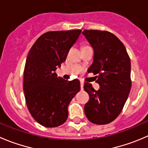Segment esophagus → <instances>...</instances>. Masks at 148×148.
Wrapping results in <instances>:
<instances>
[{
	"instance_id": "obj_1",
	"label": "esophagus",
	"mask_w": 148,
	"mask_h": 148,
	"mask_svg": "<svg viewBox=\"0 0 148 148\" xmlns=\"http://www.w3.org/2000/svg\"><path fill=\"white\" fill-rule=\"evenodd\" d=\"M80 87H81V90H83V87H84V82L82 81L80 82Z\"/></svg>"
}]
</instances>
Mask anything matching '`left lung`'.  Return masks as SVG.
I'll return each mask as SVG.
<instances>
[{
	"label": "left lung",
	"instance_id": "obj_1",
	"mask_svg": "<svg viewBox=\"0 0 148 148\" xmlns=\"http://www.w3.org/2000/svg\"><path fill=\"white\" fill-rule=\"evenodd\" d=\"M94 51L89 72L98 74L95 90L85 82L84 91L90 100L84 114L90 122L107 124L115 120L122 110L131 90V62L124 44L112 33L100 30L82 32Z\"/></svg>",
	"mask_w": 148,
	"mask_h": 148
}]
</instances>
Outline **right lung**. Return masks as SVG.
<instances>
[{"instance_id": "1", "label": "right lung", "mask_w": 148, "mask_h": 148, "mask_svg": "<svg viewBox=\"0 0 148 148\" xmlns=\"http://www.w3.org/2000/svg\"><path fill=\"white\" fill-rule=\"evenodd\" d=\"M82 30L48 32L29 51L24 71V92L32 116L45 127H56L68 118V106L80 90L78 79L65 80L56 70L66 61Z\"/></svg>"}]
</instances>
